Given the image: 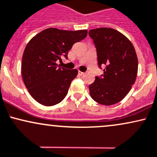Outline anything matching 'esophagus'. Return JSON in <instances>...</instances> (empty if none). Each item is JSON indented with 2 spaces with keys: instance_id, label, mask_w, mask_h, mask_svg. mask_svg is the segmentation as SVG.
I'll return each instance as SVG.
<instances>
[{
  "instance_id": "1",
  "label": "esophagus",
  "mask_w": 157,
  "mask_h": 157,
  "mask_svg": "<svg viewBox=\"0 0 157 157\" xmlns=\"http://www.w3.org/2000/svg\"><path fill=\"white\" fill-rule=\"evenodd\" d=\"M78 75H81V76H82V75H84V73H83V72H81V71H78Z\"/></svg>"
}]
</instances>
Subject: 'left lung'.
I'll use <instances>...</instances> for the list:
<instances>
[{
    "label": "left lung",
    "instance_id": "obj_1",
    "mask_svg": "<svg viewBox=\"0 0 157 157\" xmlns=\"http://www.w3.org/2000/svg\"><path fill=\"white\" fill-rule=\"evenodd\" d=\"M97 52L98 64L105 66L104 74L96 76L89 86L95 101L112 105L123 99L134 84L138 59L130 40L112 28H96L89 31Z\"/></svg>",
    "mask_w": 157,
    "mask_h": 157
}]
</instances>
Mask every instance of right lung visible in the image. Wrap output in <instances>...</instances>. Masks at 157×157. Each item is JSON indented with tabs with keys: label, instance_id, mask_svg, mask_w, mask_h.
I'll list each match as a JSON object with an SVG mask.
<instances>
[{
	"label": "right lung",
	"instance_id": "add662e5",
	"mask_svg": "<svg viewBox=\"0 0 157 157\" xmlns=\"http://www.w3.org/2000/svg\"><path fill=\"white\" fill-rule=\"evenodd\" d=\"M87 36V29L48 28L28 42L22 58V78L29 94L38 103L52 106L65 98L78 70L58 67L56 61L62 57L67 59L74 44Z\"/></svg>",
	"mask_w": 157,
	"mask_h": 157
}]
</instances>
